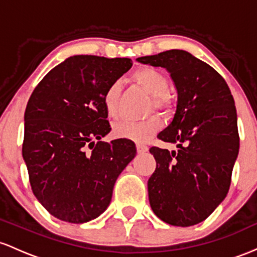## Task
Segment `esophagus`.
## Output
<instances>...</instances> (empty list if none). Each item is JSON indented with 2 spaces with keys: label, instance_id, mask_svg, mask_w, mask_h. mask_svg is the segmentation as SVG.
Returning a JSON list of instances; mask_svg holds the SVG:
<instances>
[{
  "label": "esophagus",
  "instance_id": "obj_1",
  "mask_svg": "<svg viewBox=\"0 0 257 257\" xmlns=\"http://www.w3.org/2000/svg\"><path fill=\"white\" fill-rule=\"evenodd\" d=\"M147 151H148V147H147L146 144L137 143V152H138V154H143V153H146Z\"/></svg>",
  "mask_w": 257,
  "mask_h": 257
}]
</instances>
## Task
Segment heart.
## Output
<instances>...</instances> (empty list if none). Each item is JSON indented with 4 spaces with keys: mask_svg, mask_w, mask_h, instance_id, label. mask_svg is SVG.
<instances>
[{
    "mask_svg": "<svg viewBox=\"0 0 257 257\" xmlns=\"http://www.w3.org/2000/svg\"><path fill=\"white\" fill-rule=\"evenodd\" d=\"M134 79L153 97V104L158 109H170L171 100L166 94L169 81L167 77L161 71L154 68L144 66L135 71ZM119 82H113L106 87L103 93V104L106 114L110 117H116L117 115V97H119ZM163 121L159 116L154 115L149 119L141 122L132 121H121L114 126V135L121 138L143 143L149 141L159 131Z\"/></svg>",
    "mask_w": 257,
    "mask_h": 257,
    "instance_id": "obj_1",
    "label": "heart"
}]
</instances>
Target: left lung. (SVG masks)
Returning a JSON list of instances; mask_svg holds the SVG:
<instances>
[{
    "mask_svg": "<svg viewBox=\"0 0 257 257\" xmlns=\"http://www.w3.org/2000/svg\"><path fill=\"white\" fill-rule=\"evenodd\" d=\"M166 69L177 91L174 119L158 135L178 151L152 147L157 169L148 180L149 203L166 223L204 221L228 193L239 152L237 110L228 85L214 68L182 50L141 57Z\"/></svg>",
    "mask_w": 257,
    "mask_h": 257,
    "instance_id": "left-lung-1",
    "label": "left lung"
}]
</instances>
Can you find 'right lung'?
I'll return each instance as SVG.
<instances>
[{
  "mask_svg": "<svg viewBox=\"0 0 257 257\" xmlns=\"http://www.w3.org/2000/svg\"><path fill=\"white\" fill-rule=\"evenodd\" d=\"M131 66L128 58L69 57L29 99L23 159L36 199L59 220L83 223L102 215L117 177L136 157L132 141H100L111 130L103 93Z\"/></svg>",
  "mask_w": 257,
  "mask_h": 257,
  "instance_id": "right-lung-1",
  "label": "right lung"
}]
</instances>
